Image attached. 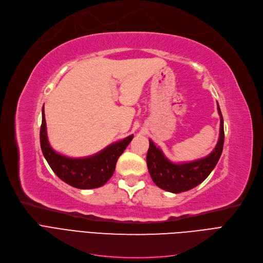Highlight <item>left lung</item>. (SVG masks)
Segmentation results:
<instances>
[{
    "mask_svg": "<svg viewBox=\"0 0 263 263\" xmlns=\"http://www.w3.org/2000/svg\"><path fill=\"white\" fill-rule=\"evenodd\" d=\"M218 111L220 114V137L215 148L205 158L187 163L171 162L160 148H158L152 140L149 139V150L147 153V165L150 176L158 187L166 192L179 194L201 184L209 176L212 170L218 163L224 144V125L223 116L218 103Z\"/></svg>",
    "mask_w": 263,
    "mask_h": 263,
    "instance_id": "left-lung-1",
    "label": "left lung"
}]
</instances>
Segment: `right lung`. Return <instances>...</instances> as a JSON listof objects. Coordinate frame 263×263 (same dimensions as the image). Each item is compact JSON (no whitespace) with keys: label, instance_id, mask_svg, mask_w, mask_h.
Returning a JSON list of instances; mask_svg holds the SVG:
<instances>
[{"label":"right lung","instance_id":"1","mask_svg":"<svg viewBox=\"0 0 263 263\" xmlns=\"http://www.w3.org/2000/svg\"><path fill=\"white\" fill-rule=\"evenodd\" d=\"M134 136L107 146L97 155L87 158H68L54 151L47 135V123L42 107L40 144L43 156L50 167L63 182L79 189H92L103 186L114 173L116 162L128 146Z\"/></svg>","mask_w":263,"mask_h":263}]
</instances>
